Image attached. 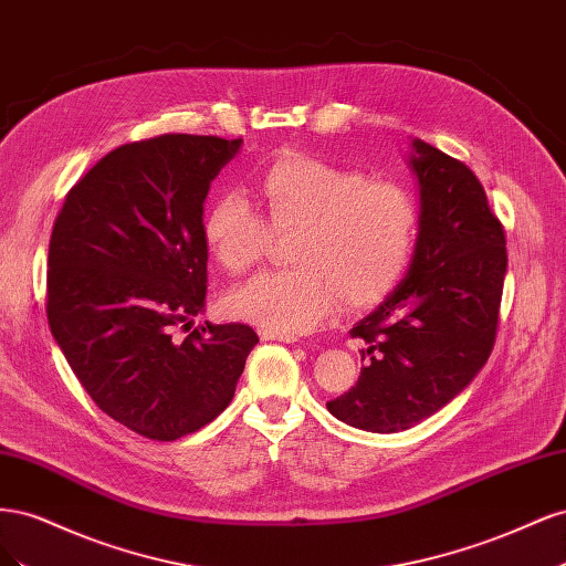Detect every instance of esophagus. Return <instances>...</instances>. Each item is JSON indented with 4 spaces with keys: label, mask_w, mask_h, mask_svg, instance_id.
<instances>
[{
    "label": "esophagus",
    "mask_w": 566,
    "mask_h": 566,
    "mask_svg": "<svg viewBox=\"0 0 566 566\" xmlns=\"http://www.w3.org/2000/svg\"><path fill=\"white\" fill-rule=\"evenodd\" d=\"M260 335H262V339H276V342H285V345H290V342H297L295 335H285V333H276V331H262Z\"/></svg>",
    "instance_id": "esophagus-1"
}]
</instances>
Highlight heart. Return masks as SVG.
<instances>
[{"label": "heart", "instance_id": "b5f03b06", "mask_svg": "<svg viewBox=\"0 0 566 566\" xmlns=\"http://www.w3.org/2000/svg\"><path fill=\"white\" fill-rule=\"evenodd\" d=\"M262 214L241 193H221L202 219L214 260L243 273L262 260L271 233H293L285 271L231 290L229 312L264 331L300 335L335 306L361 310L401 281L413 256L420 210L397 181L368 179L314 156H285L256 177Z\"/></svg>", "mask_w": 566, "mask_h": 566}]
</instances>
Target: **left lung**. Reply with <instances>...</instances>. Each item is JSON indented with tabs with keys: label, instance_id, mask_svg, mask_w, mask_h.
<instances>
[{
	"label": "left lung",
	"instance_id": "1",
	"mask_svg": "<svg viewBox=\"0 0 566 566\" xmlns=\"http://www.w3.org/2000/svg\"><path fill=\"white\" fill-rule=\"evenodd\" d=\"M420 227L406 279L358 321L366 366L328 401L366 432H401L453 401L484 368L499 331L505 231L472 169L413 139Z\"/></svg>",
	"mask_w": 566,
	"mask_h": 566
}]
</instances>
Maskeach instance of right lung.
I'll return each instance as SVG.
<instances>
[{
	"label": "right lung",
	"mask_w": 566,
	"mask_h": 566,
	"mask_svg": "<svg viewBox=\"0 0 566 566\" xmlns=\"http://www.w3.org/2000/svg\"><path fill=\"white\" fill-rule=\"evenodd\" d=\"M241 144L163 134L119 146L67 191L51 231V335L94 403L146 439L212 422L260 342L243 323L176 335L205 306L202 202Z\"/></svg>",
	"instance_id": "right-lung-1"
}]
</instances>
